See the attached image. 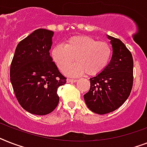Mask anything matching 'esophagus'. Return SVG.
<instances>
[{"mask_svg":"<svg viewBox=\"0 0 147 147\" xmlns=\"http://www.w3.org/2000/svg\"><path fill=\"white\" fill-rule=\"evenodd\" d=\"M77 80L76 79H71V78H67V82L69 83H72V82H76Z\"/></svg>","mask_w":147,"mask_h":147,"instance_id":"34e87169","label":"esophagus"}]
</instances>
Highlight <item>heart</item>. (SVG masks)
Returning <instances> with one entry per match:
<instances>
[{"label":"heart","instance_id":"1","mask_svg":"<svg viewBox=\"0 0 147 147\" xmlns=\"http://www.w3.org/2000/svg\"><path fill=\"white\" fill-rule=\"evenodd\" d=\"M51 57L61 70L74 61L76 63L64 70L69 76H78L84 74L94 76L100 74L109 63L112 47L107 42L98 41L88 36H75L69 38L64 45L53 47Z\"/></svg>","mask_w":147,"mask_h":147}]
</instances>
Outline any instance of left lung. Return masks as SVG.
Here are the masks:
<instances>
[{
	"label": "left lung",
	"mask_w": 147,
	"mask_h": 147,
	"mask_svg": "<svg viewBox=\"0 0 147 147\" xmlns=\"http://www.w3.org/2000/svg\"><path fill=\"white\" fill-rule=\"evenodd\" d=\"M107 36L113 48L111 59L100 74L90 78V90L84 95L88 107L98 114L121 107L130 95L134 81L131 53L121 40Z\"/></svg>",
	"instance_id": "8db88e82"
}]
</instances>
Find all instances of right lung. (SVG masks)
I'll use <instances>...</instances> for the list:
<instances>
[{
  "label": "right lung",
  "mask_w": 147,
  "mask_h": 147,
  "mask_svg": "<svg viewBox=\"0 0 147 147\" xmlns=\"http://www.w3.org/2000/svg\"><path fill=\"white\" fill-rule=\"evenodd\" d=\"M53 31L38 29L18 43L10 77L18 102L26 111L46 115L57 107L58 88L66 83L49 55Z\"/></svg>",
  "instance_id": "add662e5"
}]
</instances>
